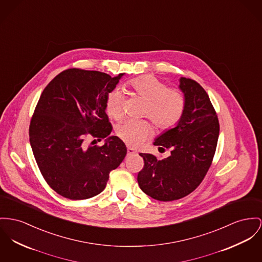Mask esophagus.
Listing matches in <instances>:
<instances>
[{"label":"esophagus","mask_w":262,"mask_h":262,"mask_svg":"<svg viewBox=\"0 0 262 262\" xmlns=\"http://www.w3.org/2000/svg\"><path fill=\"white\" fill-rule=\"evenodd\" d=\"M136 153H137V151H135L134 149H132V148H130V147H128V148H127V155H128V156L135 155Z\"/></svg>","instance_id":"34e87169"}]
</instances>
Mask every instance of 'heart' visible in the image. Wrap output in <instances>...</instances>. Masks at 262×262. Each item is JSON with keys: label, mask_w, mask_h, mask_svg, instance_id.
Listing matches in <instances>:
<instances>
[{"label": "heart", "mask_w": 262, "mask_h": 262, "mask_svg": "<svg viewBox=\"0 0 262 262\" xmlns=\"http://www.w3.org/2000/svg\"><path fill=\"white\" fill-rule=\"evenodd\" d=\"M131 86L140 98L146 101L144 116L149 117L158 129H171L182 119L186 108V98L181 90L167 88L164 82L151 75L134 79ZM106 112L114 119L122 117L124 95L121 90L116 88L108 94ZM115 132L126 144L138 146L151 135L152 125L146 120L128 119L119 123Z\"/></svg>", "instance_id": "obj_1"}]
</instances>
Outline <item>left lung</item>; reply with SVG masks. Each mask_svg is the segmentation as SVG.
<instances>
[{
  "label": "left lung",
  "instance_id": "1",
  "mask_svg": "<svg viewBox=\"0 0 262 262\" xmlns=\"http://www.w3.org/2000/svg\"><path fill=\"white\" fill-rule=\"evenodd\" d=\"M179 81L186 98L183 117L153 143L171 149V155L158 160L152 154H140L144 159L137 177L140 189L162 202L182 199L199 187L211 165L220 134L219 119L206 90L190 78Z\"/></svg>",
  "mask_w": 262,
  "mask_h": 262
}]
</instances>
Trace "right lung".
<instances>
[{"label":"right lung","instance_id":"1","mask_svg":"<svg viewBox=\"0 0 262 262\" xmlns=\"http://www.w3.org/2000/svg\"><path fill=\"white\" fill-rule=\"evenodd\" d=\"M123 75L70 69L43 89L30 124V143L40 173L58 194L92 198L122 163L127 148L117 136H109L112 125L105 110L108 94ZM89 135L94 141L88 145ZM102 139V146L93 145Z\"/></svg>","mask_w":262,"mask_h":262}]
</instances>
